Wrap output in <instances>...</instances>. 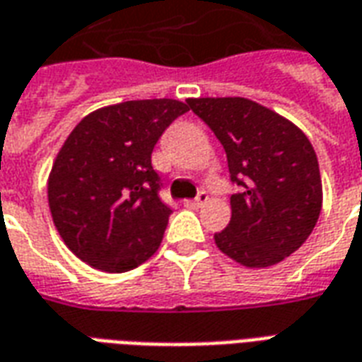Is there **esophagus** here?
<instances>
[{
  "mask_svg": "<svg viewBox=\"0 0 362 362\" xmlns=\"http://www.w3.org/2000/svg\"><path fill=\"white\" fill-rule=\"evenodd\" d=\"M207 199H209V196H207L205 192H199L196 199H188L186 205H188V207H202L204 204H207Z\"/></svg>",
  "mask_w": 362,
  "mask_h": 362,
  "instance_id": "34e87169",
  "label": "esophagus"
}]
</instances>
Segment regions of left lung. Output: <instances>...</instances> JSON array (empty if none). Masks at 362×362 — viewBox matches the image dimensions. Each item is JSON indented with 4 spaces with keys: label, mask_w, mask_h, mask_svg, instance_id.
Returning <instances> with one entry per match:
<instances>
[{
    "label": "left lung",
    "mask_w": 362,
    "mask_h": 362,
    "mask_svg": "<svg viewBox=\"0 0 362 362\" xmlns=\"http://www.w3.org/2000/svg\"><path fill=\"white\" fill-rule=\"evenodd\" d=\"M227 153L230 221L215 235L223 254L246 267H269L298 250L322 209L318 158L298 127L243 96L189 98Z\"/></svg>",
    "instance_id": "obj_1"
}]
</instances>
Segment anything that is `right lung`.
Returning <instances> with one entry per match:
<instances>
[{
    "instance_id": "1",
    "label": "right lung",
    "mask_w": 362,
    "mask_h": 362,
    "mask_svg": "<svg viewBox=\"0 0 362 362\" xmlns=\"http://www.w3.org/2000/svg\"><path fill=\"white\" fill-rule=\"evenodd\" d=\"M188 110L174 98L104 106L62 145L48 178V204L62 240L85 264L122 273L157 252L173 211L158 197L151 153Z\"/></svg>"
}]
</instances>
